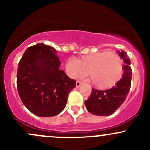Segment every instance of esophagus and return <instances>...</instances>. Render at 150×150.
I'll return each mask as SVG.
<instances>
[{
    "instance_id": "esophagus-1",
    "label": "esophagus",
    "mask_w": 150,
    "mask_h": 150,
    "mask_svg": "<svg viewBox=\"0 0 150 150\" xmlns=\"http://www.w3.org/2000/svg\"><path fill=\"white\" fill-rule=\"evenodd\" d=\"M81 84H82V82H81V81H76V87L77 88L80 87Z\"/></svg>"
}]
</instances>
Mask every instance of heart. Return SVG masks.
I'll use <instances>...</instances> for the list:
<instances>
[{"mask_svg":"<svg viewBox=\"0 0 150 150\" xmlns=\"http://www.w3.org/2000/svg\"><path fill=\"white\" fill-rule=\"evenodd\" d=\"M68 73L73 78L89 75L90 81L96 88L107 89L119 82L123 75V60L116 52L102 51L67 62Z\"/></svg>","mask_w":150,"mask_h":150,"instance_id":"heart-1","label":"heart"}]
</instances>
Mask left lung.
I'll list each match as a JSON object with an SVG mask.
<instances>
[{"label": "left lung", "mask_w": 150, "mask_h": 150, "mask_svg": "<svg viewBox=\"0 0 150 150\" xmlns=\"http://www.w3.org/2000/svg\"><path fill=\"white\" fill-rule=\"evenodd\" d=\"M118 54L125 64L121 79L115 86L107 90L92 88L90 96L85 101L88 111L95 115L107 116L113 114L125 100L131 88V61L125 51H118Z\"/></svg>", "instance_id": "obj_1"}]
</instances>
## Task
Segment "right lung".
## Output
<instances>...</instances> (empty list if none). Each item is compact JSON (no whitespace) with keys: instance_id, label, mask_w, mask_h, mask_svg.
Returning a JSON list of instances; mask_svg holds the SVG:
<instances>
[{"instance_id":"obj_1","label":"right lung","mask_w":150,"mask_h":150,"mask_svg":"<svg viewBox=\"0 0 150 150\" xmlns=\"http://www.w3.org/2000/svg\"><path fill=\"white\" fill-rule=\"evenodd\" d=\"M57 51L44 43L29 47L19 62L16 75L18 93L30 112L51 117L64 109L68 94L76 83L59 69Z\"/></svg>"}]
</instances>
